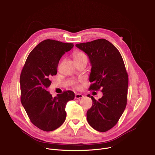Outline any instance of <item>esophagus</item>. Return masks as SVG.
Masks as SVG:
<instances>
[{
	"mask_svg": "<svg viewBox=\"0 0 155 155\" xmlns=\"http://www.w3.org/2000/svg\"><path fill=\"white\" fill-rule=\"evenodd\" d=\"M83 97H84V95L80 94H75V98L76 99H78V100L82 98Z\"/></svg>",
	"mask_w": 155,
	"mask_h": 155,
	"instance_id": "obj_1",
	"label": "esophagus"
}]
</instances>
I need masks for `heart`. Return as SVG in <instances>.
I'll use <instances>...</instances> for the list:
<instances>
[{"instance_id": "heart-1", "label": "heart", "mask_w": 155, "mask_h": 155, "mask_svg": "<svg viewBox=\"0 0 155 155\" xmlns=\"http://www.w3.org/2000/svg\"><path fill=\"white\" fill-rule=\"evenodd\" d=\"M84 57H87V56L84 53L81 52V51H77L74 54V58L75 60H80Z\"/></svg>"}]
</instances>
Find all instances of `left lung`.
<instances>
[{
    "label": "left lung",
    "mask_w": 155,
    "mask_h": 155,
    "mask_svg": "<svg viewBox=\"0 0 155 155\" xmlns=\"http://www.w3.org/2000/svg\"><path fill=\"white\" fill-rule=\"evenodd\" d=\"M76 47L87 54L91 65L89 89L103 93L98 100L87 95L93 101L87 121L94 129L105 132L117 124L127 106L128 75L124 61L118 49L104 38Z\"/></svg>",
    "instance_id": "obj_1"
}]
</instances>
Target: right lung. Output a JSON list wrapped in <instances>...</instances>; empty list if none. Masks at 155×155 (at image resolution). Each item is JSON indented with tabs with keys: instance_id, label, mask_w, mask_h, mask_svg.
Listing matches in <instances>:
<instances>
[{
	"instance_id": "add662e5",
	"label": "right lung",
	"mask_w": 155,
	"mask_h": 155,
	"mask_svg": "<svg viewBox=\"0 0 155 155\" xmlns=\"http://www.w3.org/2000/svg\"><path fill=\"white\" fill-rule=\"evenodd\" d=\"M74 46L55 40L42 41L31 51L20 74L22 104L31 122L43 131H54L63 124L67 103L75 98L70 90L55 97L47 90L60 58Z\"/></svg>"
}]
</instances>
